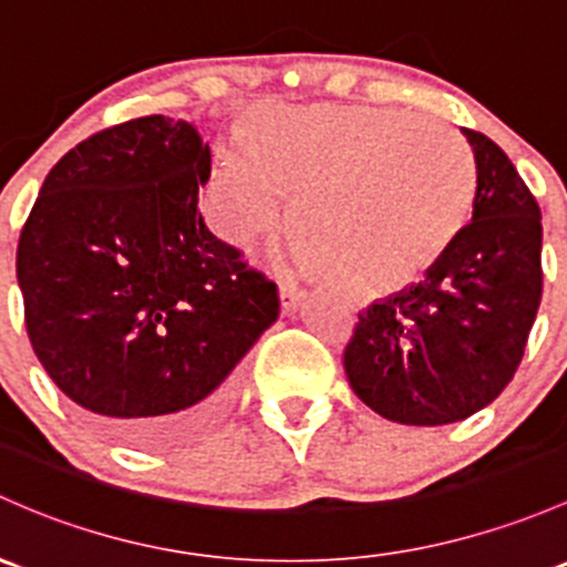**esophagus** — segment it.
Instances as JSON below:
<instances>
[{
	"label": "esophagus",
	"instance_id": "obj_1",
	"mask_svg": "<svg viewBox=\"0 0 567 567\" xmlns=\"http://www.w3.org/2000/svg\"><path fill=\"white\" fill-rule=\"evenodd\" d=\"M303 299H307V290L296 288L293 282H285L282 288H279V301H282L285 312H296L303 303Z\"/></svg>",
	"mask_w": 567,
	"mask_h": 567
}]
</instances>
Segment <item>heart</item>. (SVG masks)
I'll return each instance as SVG.
<instances>
[{"label":"heart","instance_id":"obj_1","mask_svg":"<svg viewBox=\"0 0 567 567\" xmlns=\"http://www.w3.org/2000/svg\"><path fill=\"white\" fill-rule=\"evenodd\" d=\"M296 195L301 266L353 296L408 288L467 225L475 163L451 127L374 105L268 109L247 146L225 143L204 189L228 241L268 234Z\"/></svg>","mask_w":567,"mask_h":567}]
</instances>
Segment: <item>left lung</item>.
Here are the masks:
<instances>
[{"instance_id": "8db88e82", "label": "left lung", "mask_w": 567, "mask_h": 567, "mask_svg": "<svg viewBox=\"0 0 567 567\" xmlns=\"http://www.w3.org/2000/svg\"><path fill=\"white\" fill-rule=\"evenodd\" d=\"M473 223L421 282L359 312L344 348L350 389L383 419L443 426L470 419L519 369L544 293L540 208L508 154L475 130Z\"/></svg>"}]
</instances>
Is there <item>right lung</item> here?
I'll return each mask as SVG.
<instances>
[{"instance_id":"1","label":"right lung","mask_w":567,"mask_h":567,"mask_svg":"<svg viewBox=\"0 0 567 567\" xmlns=\"http://www.w3.org/2000/svg\"><path fill=\"white\" fill-rule=\"evenodd\" d=\"M208 174L193 124L130 118L53 165L18 238L40 363L103 432L141 449L206 426L279 315L277 285L206 228Z\"/></svg>"}]
</instances>
